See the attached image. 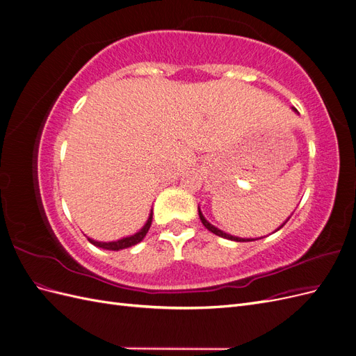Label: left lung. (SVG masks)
Listing matches in <instances>:
<instances>
[{
    "label": "left lung",
    "instance_id": "left-lung-1",
    "mask_svg": "<svg viewBox=\"0 0 356 356\" xmlns=\"http://www.w3.org/2000/svg\"><path fill=\"white\" fill-rule=\"evenodd\" d=\"M293 110L296 111V113H298L294 106H293ZM199 218H200V221H202V224L204 225V227H207L211 233H213V234H217V236H220V238H224V239H229V241H234V242H252V241H258V239H263V238H258V239H245V238H238V236H232V234H229V233H225V232H222V230H220V229H217L215 227V225H212L207 218L203 217V213H202V211H200V208H199ZM291 217H288L281 225H279L277 227V230L279 229H282L284 225H285V222L289 220ZM277 230H275V232H277Z\"/></svg>",
    "mask_w": 356,
    "mask_h": 356
}]
</instances>
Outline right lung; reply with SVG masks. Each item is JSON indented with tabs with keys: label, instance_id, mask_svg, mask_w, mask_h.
Segmentation results:
<instances>
[{
	"label": "right lung",
	"instance_id": "1",
	"mask_svg": "<svg viewBox=\"0 0 356 356\" xmlns=\"http://www.w3.org/2000/svg\"><path fill=\"white\" fill-rule=\"evenodd\" d=\"M152 220H153V209L149 211V215H148V220L145 221V224L143 225L141 230H138L135 234H131V236H126V238H122L118 241H111V242H99V241H93L92 238H88V241L98 246V248H102V250H108V251H120V250H126V248H131L136 243L141 242L144 238L147 232L149 230V225H152Z\"/></svg>",
	"mask_w": 356,
	"mask_h": 356
}]
</instances>
